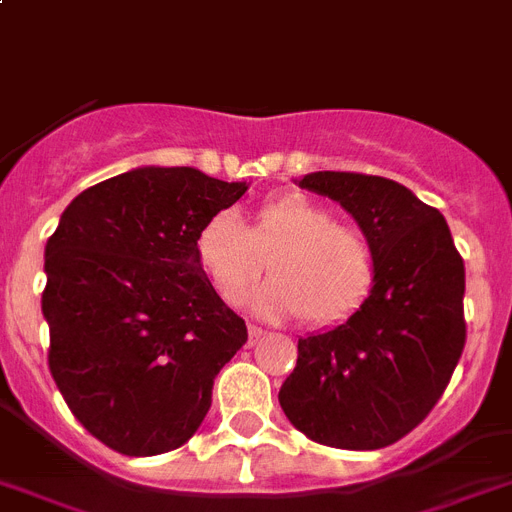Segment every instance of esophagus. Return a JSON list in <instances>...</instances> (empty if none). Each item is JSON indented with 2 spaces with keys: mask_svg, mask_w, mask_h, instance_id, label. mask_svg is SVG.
I'll use <instances>...</instances> for the list:
<instances>
[{
  "mask_svg": "<svg viewBox=\"0 0 512 512\" xmlns=\"http://www.w3.org/2000/svg\"><path fill=\"white\" fill-rule=\"evenodd\" d=\"M247 333H249V346H255V343L265 336V330L257 328V325H249Z\"/></svg>",
  "mask_w": 512,
  "mask_h": 512,
  "instance_id": "1",
  "label": "esophagus"
}]
</instances>
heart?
Segmentation results:
<instances>
[{
	"label": "heart",
	"mask_w": 512,
	"mask_h": 512,
	"mask_svg": "<svg viewBox=\"0 0 512 512\" xmlns=\"http://www.w3.org/2000/svg\"><path fill=\"white\" fill-rule=\"evenodd\" d=\"M197 263L223 302H236L263 270L270 278L242 296L260 317L302 315L309 325L349 320L375 286V249L354 226L336 223L333 210L304 195L268 200L249 226L221 210L200 226Z\"/></svg>",
	"instance_id": "heart-1"
}]
</instances>
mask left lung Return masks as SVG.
I'll list each match as a JSON object with an SVG mask.
<instances>
[{"label":"left lung","mask_w":512,"mask_h":512,"mask_svg":"<svg viewBox=\"0 0 512 512\" xmlns=\"http://www.w3.org/2000/svg\"><path fill=\"white\" fill-rule=\"evenodd\" d=\"M299 187L336 200L375 249V286L336 328L299 338L278 401L309 440L377 450L440 401L463 354L466 270L440 210L385 176L312 171Z\"/></svg>","instance_id":"obj_1"}]
</instances>
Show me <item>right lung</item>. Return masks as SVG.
I'll list each match as a JSON object with an SVG mask.
<instances>
[{"label": "right lung", "instance_id": "obj_1", "mask_svg": "<svg viewBox=\"0 0 512 512\" xmlns=\"http://www.w3.org/2000/svg\"><path fill=\"white\" fill-rule=\"evenodd\" d=\"M249 190L192 166H140L88 187L46 242L49 369L75 419L124 455L195 435L247 325L197 263V231Z\"/></svg>", "mask_w": 512, "mask_h": 512}]
</instances>
